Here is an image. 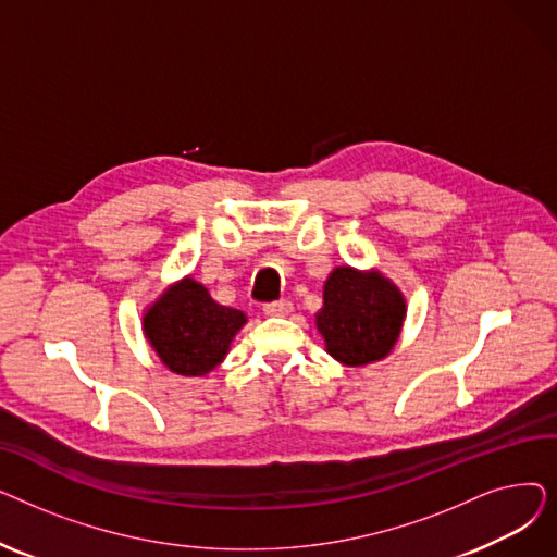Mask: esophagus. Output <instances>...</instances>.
<instances>
[{
    "label": "esophagus",
    "instance_id": "obj_1",
    "mask_svg": "<svg viewBox=\"0 0 557 557\" xmlns=\"http://www.w3.org/2000/svg\"><path fill=\"white\" fill-rule=\"evenodd\" d=\"M263 313H267V315H286V313H290V302L288 300L269 302V305H263Z\"/></svg>",
    "mask_w": 557,
    "mask_h": 557
}]
</instances>
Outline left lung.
Segmentation results:
<instances>
[{"mask_svg": "<svg viewBox=\"0 0 557 557\" xmlns=\"http://www.w3.org/2000/svg\"><path fill=\"white\" fill-rule=\"evenodd\" d=\"M323 298L315 325L336 361L357 368L391 352L406 313L395 284L379 273L341 267L327 277Z\"/></svg>", "mask_w": 557, "mask_h": 557, "instance_id": "obj_1", "label": "left lung"}]
</instances>
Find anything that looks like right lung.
<instances>
[{"instance_id": "obj_1", "label": "right lung", "mask_w": 557, "mask_h": 557, "mask_svg": "<svg viewBox=\"0 0 557 557\" xmlns=\"http://www.w3.org/2000/svg\"><path fill=\"white\" fill-rule=\"evenodd\" d=\"M244 323V311L214 302L208 288L187 277L146 311L144 334L171 372L202 376L223 361Z\"/></svg>"}]
</instances>
